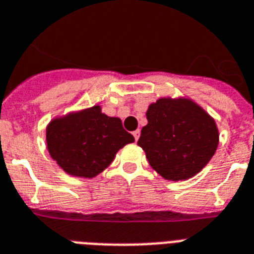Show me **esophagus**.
<instances>
[{"label":"esophagus","mask_w":254,"mask_h":254,"mask_svg":"<svg viewBox=\"0 0 254 254\" xmlns=\"http://www.w3.org/2000/svg\"><path fill=\"white\" fill-rule=\"evenodd\" d=\"M139 134H141V131H139V130H135V131H133L134 139H135V141H138V138H139Z\"/></svg>","instance_id":"obj_1"}]
</instances>
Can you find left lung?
Returning <instances> with one entry per match:
<instances>
[{"label":"left lung","mask_w":254,"mask_h":254,"mask_svg":"<svg viewBox=\"0 0 254 254\" xmlns=\"http://www.w3.org/2000/svg\"><path fill=\"white\" fill-rule=\"evenodd\" d=\"M138 146L167 180H185L209 163L218 147L215 121L188 99H159L148 107Z\"/></svg>","instance_id":"obj_1"}]
</instances>
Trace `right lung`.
Instances as JSON below:
<instances>
[{
	"label": "right lung",
	"instance_id": "obj_1",
	"mask_svg": "<svg viewBox=\"0 0 254 254\" xmlns=\"http://www.w3.org/2000/svg\"><path fill=\"white\" fill-rule=\"evenodd\" d=\"M134 137L117 117L102 113L99 106L56 119L47 127L48 151L66 174L96 176Z\"/></svg>",
	"mask_w": 254,
	"mask_h": 254
}]
</instances>
